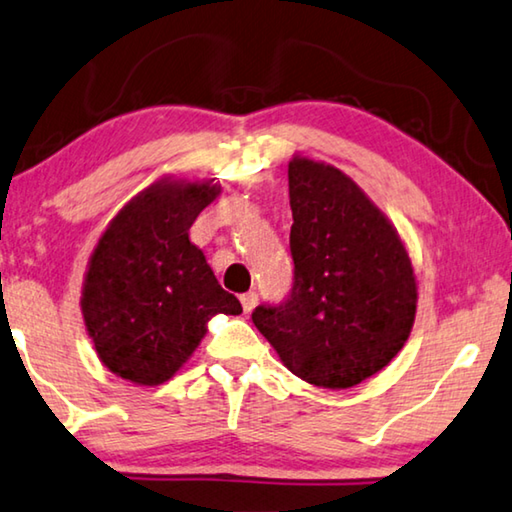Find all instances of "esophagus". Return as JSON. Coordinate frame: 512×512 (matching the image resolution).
Here are the masks:
<instances>
[{"label": "esophagus", "mask_w": 512, "mask_h": 512, "mask_svg": "<svg viewBox=\"0 0 512 512\" xmlns=\"http://www.w3.org/2000/svg\"><path fill=\"white\" fill-rule=\"evenodd\" d=\"M240 304H242V311L251 313L258 304V295H256V292H245V295L240 297Z\"/></svg>", "instance_id": "esophagus-1"}]
</instances>
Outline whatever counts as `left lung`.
I'll use <instances>...</instances> for the list:
<instances>
[{"label":"left lung","mask_w":512,"mask_h":512,"mask_svg":"<svg viewBox=\"0 0 512 512\" xmlns=\"http://www.w3.org/2000/svg\"><path fill=\"white\" fill-rule=\"evenodd\" d=\"M288 186L295 283L286 304L258 306L251 320L299 379L354 388L406 345L415 267L388 215L335 165L295 154Z\"/></svg>","instance_id":"8db88e82"}]
</instances>
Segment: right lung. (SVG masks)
Listing matches in <instances>:
<instances>
[{
	"label": "right lung",
	"instance_id": "obj_1",
	"mask_svg": "<svg viewBox=\"0 0 512 512\" xmlns=\"http://www.w3.org/2000/svg\"><path fill=\"white\" fill-rule=\"evenodd\" d=\"M222 192L215 179L165 174L108 222L88 258L81 315L108 372L136 385L170 381L215 315H240L190 226Z\"/></svg>",
	"mask_w": 512,
	"mask_h": 512
}]
</instances>
